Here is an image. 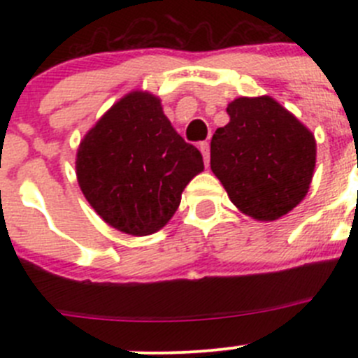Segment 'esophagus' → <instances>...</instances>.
Listing matches in <instances>:
<instances>
[{"mask_svg": "<svg viewBox=\"0 0 358 358\" xmlns=\"http://www.w3.org/2000/svg\"><path fill=\"white\" fill-rule=\"evenodd\" d=\"M199 150H201L202 157H204L206 166H208L209 164V143L208 142H201L199 143Z\"/></svg>", "mask_w": 358, "mask_h": 358, "instance_id": "1", "label": "esophagus"}]
</instances>
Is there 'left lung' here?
<instances>
[{
  "label": "left lung",
  "instance_id": "8db88e82",
  "mask_svg": "<svg viewBox=\"0 0 358 358\" xmlns=\"http://www.w3.org/2000/svg\"><path fill=\"white\" fill-rule=\"evenodd\" d=\"M227 112L229 124L211 138V171L244 215L258 222L279 220L308 192L315 138L270 96H241Z\"/></svg>",
  "mask_w": 358,
  "mask_h": 358
}]
</instances>
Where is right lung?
<instances>
[{
  "label": "right lung",
  "mask_w": 358,
  "mask_h": 358,
  "mask_svg": "<svg viewBox=\"0 0 358 358\" xmlns=\"http://www.w3.org/2000/svg\"><path fill=\"white\" fill-rule=\"evenodd\" d=\"M204 169L162 112L161 100L131 92L81 140L76 175L86 201L106 223L129 236H150L171 220L187 183Z\"/></svg>",
  "instance_id": "right-lung-1"
}]
</instances>
